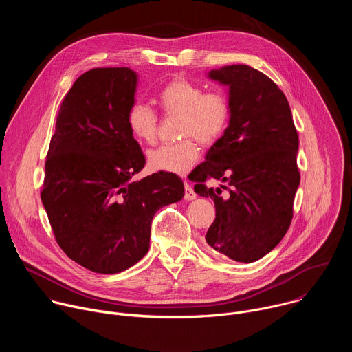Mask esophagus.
Masks as SVG:
<instances>
[{"label": "esophagus", "mask_w": 352, "mask_h": 352, "mask_svg": "<svg viewBox=\"0 0 352 352\" xmlns=\"http://www.w3.org/2000/svg\"><path fill=\"white\" fill-rule=\"evenodd\" d=\"M185 199L186 200L196 199V193H195V190H193V188L189 182H185Z\"/></svg>", "instance_id": "1"}]
</instances>
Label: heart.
Instances as JSON below:
<instances>
[{"label":"heart","instance_id":"obj_1","mask_svg":"<svg viewBox=\"0 0 352 352\" xmlns=\"http://www.w3.org/2000/svg\"><path fill=\"white\" fill-rule=\"evenodd\" d=\"M157 100L166 116L181 117L179 135L186 139L150 150L147 164L153 171L185 174L199 159L195 139L212 144L226 132L231 117L228 97L216 90L205 91L202 86L185 78H175L162 87ZM126 124L139 143L156 142L159 120L150 106L132 104L126 113Z\"/></svg>","mask_w":352,"mask_h":352}]
</instances>
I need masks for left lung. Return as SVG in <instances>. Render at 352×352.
Masks as SVG:
<instances>
[{
  "instance_id": "obj_1",
  "label": "left lung",
  "mask_w": 352,
  "mask_h": 352,
  "mask_svg": "<svg viewBox=\"0 0 352 352\" xmlns=\"http://www.w3.org/2000/svg\"><path fill=\"white\" fill-rule=\"evenodd\" d=\"M209 78L230 87L231 117L206 160L193 170V189L214 200L209 246L232 261L252 263L289 228L300 181L298 133L285 94L261 71L228 65L210 71ZM209 179L230 188L208 187Z\"/></svg>"
}]
</instances>
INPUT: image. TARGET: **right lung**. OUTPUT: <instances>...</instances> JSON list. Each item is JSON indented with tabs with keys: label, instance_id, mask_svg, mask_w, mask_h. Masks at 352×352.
<instances>
[{
	"label": "right lung",
	"instance_id": "1",
	"mask_svg": "<svg viewBox=\"0 0 352 352\" xmlns=\"http://www.w3.org/2000/svg\"><path fill=\"white\" fill-rule=\"evenodd\" d=\"M136 82L125 67L80 75L63 100L45 159L40 196L56 241L69 259L102 274L139 262L156 212L184 197L175 174L133 179L146 163L126 124Z\"/></svg>",
	"mask_w": 352,
	"mask_h": 352
}]
</instances>
